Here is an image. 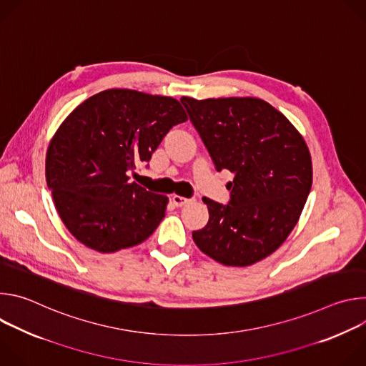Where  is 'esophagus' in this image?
Listing matches in <instances>:
<instances>
[{
    "label": "esophagus",
    "instance_id": "obj_1",
    "mask_svg": "<svg viewBox=\"0 0 366 366\" xmlns=\"http://www.w3.org/2000/svg\"><path fill=\"white\" fill-rule=\"evenodd\" d=\"M171 199H172V202H174L177 207H184V205H187V204H189V202L194 201V198H185V197H181V195H172Z\"/></svg>",
    "mask_w": 366,
    "mask_h": 366
}]
</instances>
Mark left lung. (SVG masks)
Listing matches in <instances>:
<instances>
[{
  "mask_svg": "<svg viewBox=\"0 0 366 366\" xmlns=\"http://www.w3.org/2000/svg\"><path fill=\"white\" fill-rule=\"evenodd\" d=\"M189 120L227 184L229 204L202 198L208 223L192 232L198 249L226 267H249L292 232L312 182L310 150L290 120L252 97H182Z\"/></svg>",
  "mask_w": 366,
  "mask_h": 366,
  "instance_id": "8db88e82",
  "label": "left lung"
}]
</instances>
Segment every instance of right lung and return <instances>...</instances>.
<instances>
[{
	"mask_svg": "<svg viewBox=\"0 0 366 366\" xmlns=\"http://www.w3.org/2000/svg\"><path fill=\"white\" fill-rule=\"evenodd\" d=\"M188 117L172 97L101 91L65 119L49 143L46 182L71 234L112 253L144 242L165 217L168 197L129 182L167 133Z\"/></svg>",
	"mask_w": 366,
	"mask_h": 366,
	"instance_id": "add662e5",
	"label": "right lung"
}]
</instances>
